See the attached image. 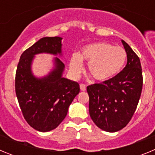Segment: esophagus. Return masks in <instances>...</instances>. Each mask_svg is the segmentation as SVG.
I'll return each mask as SVG.
<instances>
[{
    "label": "esophagus",
    "mask_w": 155,
    "mask_h": 155,
    "mask_svg": "<svg viewBox=\"0 0 155 155\" xmlns=\"http://www.w3.org/2000/svg\"><path fill=\"white\" fill-rule=\"evenodd\" d=\"M80 88L82 91H84L86 90V85L84 84H80Z\"/></svg>",
    "instance_id": "1"
}]
</instances>
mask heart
Returning a JSON list of instances; mask_svg holds the SVG:
<instances>
[{"mask_svg":"<svg viewBox=\"0 0 155 155\" xmlns=\"http://www.w3.org/2000/svg\"><path fill=\"white\" fill-rule=\"evenodd\" d=\"M127 58L124 48L110 43L98 42L85 46L81 55L75 53L70 62V68L74 75L83 70L82 61L88 62L87 71L97 81H106L112 79L123 69Z\"/></svg>","mask_w":155,"mask_h":155,"instance_id":"obj_1","label":"heart"}]
</instances>
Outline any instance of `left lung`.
<instances>
[{
  "label": "left lung",
  "instance_id": "1",
  "mask_svg": "<svg viewBox=\"0 0 155 155\" xmlns=\"http://www.w3.org/2000/svg\"><path fill=\"white\" fill-rule=\"evenodd\" d=\"M122 42L127 54L124 70L110 80L87 87L91 120L100 129L110 133L120 130L130 121L143 87L139 57L125 41Z\"/></svg>",
  "mask_w": 155,
  "mask_h": 155
}]
</instances>
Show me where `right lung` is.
Wrapping results in <instances>:
<instances>
[{
	"instance_id": "obj_1",
	"label": "right lung",
	"mask_w": 155,
	"mask_h": 155,
	"mask_svg": "<svg viewBox=\"0 0 155 155\" xmlns=\"http://www.w3.org/2000/svg\"><path fill=\"white\" fill-rule=\"evenodd\" d=\"M61 37H44L25 50L15 74V93L25 120L32 128L47 132L57 128L80 92L78 82L63 78L64 64L55 58V68L46 77L36 78L31 71L35 54L61 53Z\"/></svg>"
}]
</instances>
